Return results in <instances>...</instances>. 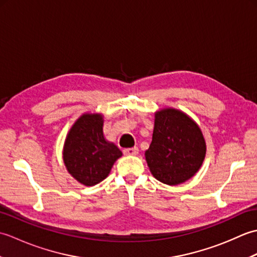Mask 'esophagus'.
Instances as JSON below:
<instances>
[{
    "mask_svg": "<svg viewBox=\"0 0 257 257\" xmlns=\"http://www.w3.org/2000/svg\"><path fill=\"white\" fill-rule=\"evenodd\" d=\"M139 152V149L137 147H134V148H127V149H123V154L127 155V156H136Z\"/></svg>",
    "mask_w": 257,
    "mask_h": 257,
    "instance_id": "obj_1",
    "label": "esophagus"
}]
</instances>
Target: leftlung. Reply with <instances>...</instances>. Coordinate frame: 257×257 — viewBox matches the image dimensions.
Listing matches in <instances>:
<instances>
[{
    "label": "left lung",
    "instance_id": "1",
    "mask_svg": "<svg viewBox=\"0 0 257 257\" xmlns=\"http://www.w3.org/2000/svg\"><path fill=\"white\" fill-rule=\"evenodd\" d=\"M146 160L157 180L180 184L198 172L205 157V141L199 125L182 111L169 108L158 111Z\"/></svg>",
    "mask_w": 257,
    "mask_h": 257
}]
</instances>
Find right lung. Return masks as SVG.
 <instances>
[{"mask_svg":"<svg viewBox=\"0 0 257 257\" xmlns=\"http://www.w3.org/2000/svg\"><path fill=\"white\" fill-rule=\"evenodd\" d=\"M102 124L101 114H83L65 141V166L78 182L88 187L102 181L122 155L117 146L103 138Z\"/></svg>","mask_w":257,"mask_h":257,"instance_id":"add662e5","label":"right lung"}]
</instances>
